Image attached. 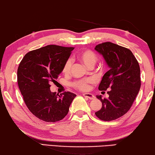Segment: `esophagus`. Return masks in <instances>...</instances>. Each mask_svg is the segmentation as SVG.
Wrapping results in <instances>:
<instances>
[{
	"instance_id": "34e87169",
	"label": "esophagus",
	"mask_w": 155,
	"mask_h": 155,
	"mask_svg": "<svg viewBox=\"0 0 155 155\" xmlns=\"http://www.w3.org/2000/svg\"><path fill=\"white\" fill-rule=\"evenodd\" d=\"M83 96L84 97H87L89 100H93V99H95V96L93 94H91V93H84Z\"/></svg>"
}]
</instances>
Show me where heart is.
I'll return each instance as SVG.
<instances>
[{"instance_id":"1","label":"heart","mask_w":155,"mask_h":155,"mask_svg":"<svg viewBox=\"0 0 155 155\" xmlns=\"http://www.w3.org/2000/svg\"><path fill=\"white\" fill-rule=\"evenodd\" d=\"M78 58L81 62L84 63V64L87 67H93L97 61L98 57L95 52L90 49H85L81 51L78 55ZM72 67V60L68 59L66 61L62 68V73L64 74L69 73L71 68ZM92 82V80L90 79H84L75 81L73 82V87L78 90L85 91L88 89L90 84Z\"/></svg>"}]
</instances>
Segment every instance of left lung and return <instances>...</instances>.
Segmentation results:
<instances>
[{
    "label": "left lung",
    "mask_w": 155,
    "mask_h": 155,
    "mask_svg": "<svg viewBox=\"0 0 155 155\" xmlns=\"http://www.w3.org/2000/svg\"><path fill=\"white\" fill-rule=\"evenodd\" d=\"M95 49L103 55L110 67L104 75L99 90H106L108 98L97 95L102 103L95 115L101 120H117L128 112L141 87L140 67L133 53L127 48L110 42L96 45Z\"/></svg>",
    "instance_id": "left-lung-1"
}]
</instances>
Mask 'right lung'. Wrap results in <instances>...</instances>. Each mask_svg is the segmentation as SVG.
I'll return each instance as SVG.
<instances>
[{"instance_id":"right-lung-1","label":"right lung","mask_w":155,"mask_h":155,"mask_svg":"<svg viewBox=\"0 0 155 155\" xmlns=\"http://www.w3.org/2000/svg\"><path fill=\"white\" fill-rule=\"evenodd\" d=\"M74 47L51 45L28 52L20 62L18 84L27 107L33 115L47 122L60 121L67 115L76 95L64 92L60 95L50 90L51 82L62 68Z\"/></svg>"}]
</instances>
